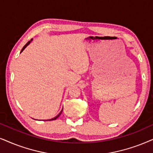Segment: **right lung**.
Listing matches in <instances>:
<instances>
[{
  "label": "right lung",
  "mask_w": 153,
  "mask_h": 153,
  "mask_svg": "<svg viewBox=\"0 0 153 153\" xmlns=\"http://www.w3.org/2000/svg\"><path fill=\"white\" fill-rule=\"evenodd\" d=\"M31 41H32V39H31V40H30V41H29V42H27V43L26 44H25V45L24 46H23V48H22V50H21V52H22V51H23V50H24V49H25V48H26V47H27V45H29V44H30V42H31ZM21 52H20V53H21ZM62 111H63V109H62V110H61V112H60V113L59 114V115H57V116H56V117H54V118H53V119H49V121H51V120H56V119H57V118H58V117H59L60 115H61V112H62Z\"/></svg>",
  "instance_id": "right-lung-1"
}]
</instances>
